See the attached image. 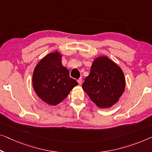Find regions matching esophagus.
Masks as SVG:
<instances>
[{
    "label": "esophagus",
    "mask_w": 152,
    "mask_h": 152,
    "mask_svg": "<svg viewBox=\"0 0 152 152\" xmlns=\"http://www.w3.org/2000/svg\"><path fill=\"white\" fill-rule=\"evenodd\" d=\"M77 81H78V84H79V85H81V84H82V79H81V78H79L78 79V80H77Z\"/></svg>",
    "instance_id": "obj_1"
}]
</instances>
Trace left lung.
I'll return each instance as SVG.
<instances>
[{"label": "left lung", "mask_w": 152, "mask_h": 152, "mask_svg": "<svg viewBox=\"0 0 152 152\" xmlns=\"http://www.w3.org/2000/svg\"><path fill=\"white\" fill-rule=\"evenodd\" d=\"M82 87L98 107L108 108L119 101L124 92L125 76L118 65L107 56H100L93 61Z\"/></svg>", "instance_id": "obj_1"}]
</instances>
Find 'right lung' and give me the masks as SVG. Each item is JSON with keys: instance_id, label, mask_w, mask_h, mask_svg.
<instances>
[{"instance_id": "right-lung-1", "label": "right lung", "mask_w": 152, "mask_h": 152, "mask_svg": "<svg viewBox=\"0 0 152 152\" xmlns=\"http://www.w3.org/2000/svg\"><path fill=\"white\" fill-rule=\"evenodd\" d=\"M59 52L48 54L37 63L33 74V87L37 96L44 102L56 106L61 102L78 83L69 76L63 66Z\"/></svg>"}]
</instances>
